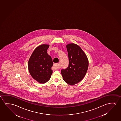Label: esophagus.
Masks as SVG:
<instances>
[{"instance_id": "obj_1", "label": "esophagus", "mask_w": 121, "mask_h": 121, "mask_svg": "<svg viewBox=\"0 0 121 121\" xmlns=\"http://www.w3.org/2000/svg\"><path fill=\"white\" fill-rule=\"evenodd\" d=\"M54 67L55 69H59L60 68L59 64L58 63L54 64Z\"/></svg>"}]
</instances>
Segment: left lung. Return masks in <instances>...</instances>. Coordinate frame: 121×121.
Listing matches in <instances>:
<instances>
[{"mask_svg":"<svg viewBox=\"0 0 121 121\" xmlns=\"http://www.w3.org/2000/svg\"><path fill=\"white\" fill-rule=\"evenodd\" d=\"M69 65L61 72L67 83L74 85L82 80L88 67V61L86 54L80 47L74 43L67 45Z\"/></svg>","mask_w":121,"mask_h":121,"instance_id":"8db88e82","label":"left lung"}]
</instances>
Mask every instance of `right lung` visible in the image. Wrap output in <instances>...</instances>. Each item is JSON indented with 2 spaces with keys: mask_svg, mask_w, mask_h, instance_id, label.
<instances>
[{
  "mask_svg": "<svg viewBox=\"0 0 121 121\" xmlns=\"http://www.w3.org/2000/svg\"><path fill=\"white\" fill-rule=\"evenodd\" d=\"M49 45L43 44L37 47L30 56L28 62L30 74L41 83L47 82L51 78L53 65L52 59L47 53Z\"/></svg>",
  "mask_w": 121,
  "mask_h": 121,
  "instance_id": "add662e5",
  "label": "right lung"
}]
</instances>
